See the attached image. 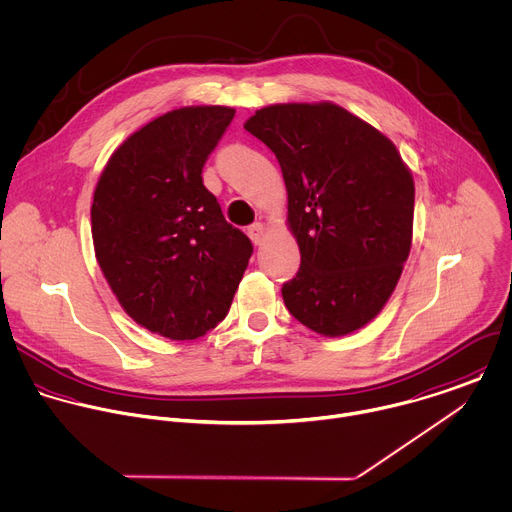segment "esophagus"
I'll return each mask as SVG.
<instances>
[{
	"label": "esophagus",
	"mask_w": 512,
	"mask_h": 512,
	"mask_svg": "<svg viewBox=\"0 0 512 512\" xmlns=\"http://www.w3.org/2000/svg\"><path fill=\"white\" fill-rule=\"evenodd\" d=\"M248 236H250V240H252L256 246H260V244L264 242V238H266V228H264L260 222H256V224H252V226L248 228Z\"/></svg>",
	"instance_id": "34e87169"
}]
</instances>
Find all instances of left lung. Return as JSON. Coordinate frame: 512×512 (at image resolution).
Instances as JSON below:
<instances>
[{
  "instance_id": "1",
  "label": "left lung",
  "mask_w": 512,
  "mask_h": 512,
  "mask_svg": "<svg viewBox=\"0 0 512 512\" xmlns=\"http://www.w3.org/2000/svg\"><path fill=\"white\" fill-rule=\"evenodd\" d=\"M244 128L276 156L300 270L290 314L322 336L366 326L388 302L412 244L414 180L396 146L332 104H274Z\"/></svg>"
}]
</instances>
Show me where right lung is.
Segmentation results:
<instances>
[{
  "mask_svg": "<svg viewBox=\"0 0 512 512\" xmlns=\"http://www.w3.org/2000/svg\"><path fill=\"white\" fill-rule=\"evenodd\" d=\"M236 110L188 106L134 132L110 156L92 204L98 264L126 314L170 340L218 326L252 256L202 168Z\"/></svg>",
  "mask_w": 512,
  "mask_h": 512,
  "instance_id": "obj_1",
  "label": "right lung"
}]
</instances>
